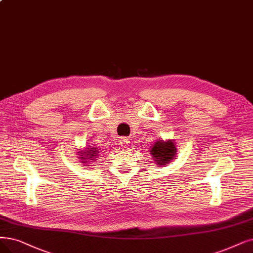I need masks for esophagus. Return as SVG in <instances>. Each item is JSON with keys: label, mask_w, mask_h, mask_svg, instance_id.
<instances>
[{"label": "esophagus", "mask_w": 253, "mask_h": 253, "mask_svg": "<svg viewBox=\"0 0 253 253\" xmlns=\"http://www.w3.org/2000/svg\"><path fill=\"white\" fill-rule=\"evenodd\" d=\"M128 143H129V141H128V139L126 138V137H123V138L119 139V144H120L121 146H123V147H126Z\"/></svg>", "instance_id": "34e87169"}]
</instances>
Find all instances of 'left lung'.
Wrapping results in <instances>:
<instances>
[{
  "mask_svg": "<svg viewBox=\"0 0 253 253\" xmlns=\"http://www.w3.org/2000/svg\"><path fill=\"white\" fill-rule=\"evenodd\" d=\"M175 146L171 141H158L151 148V155L154 156L155 161L159 165H165L170 160H172L175 155Z\"/></svg>",
  "mask_w": 253,
  "mask_h": 253,
  "instance_id": "1",
  "label": "left lung"
}]
</instances>
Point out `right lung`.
<instances>
[{
    "label": "right lung",
    "instance_id": "right-lung-1",
    "mask_svg": "<svg viewBox=\"0 0 253 253\" xmlns=\"http://www.w3.org/2000/svg\"><path fill=\"white\" fill-rule=\"evenodd\" d=\"M89 149V148H88ZM96 154H97V148H92V149H90L89 151H87L86 154H84V155H81V156H85V155H88V156H86V158H84V157H82L81 159H89V158H93V157H95L96 156ZM83 163H85V162H83Z\"/></svg>",
    "mask_w": 253,
    "mask_h": 253
}]
</instances>
